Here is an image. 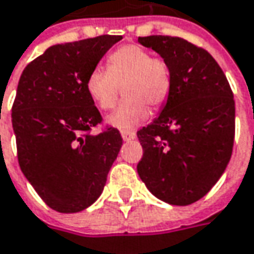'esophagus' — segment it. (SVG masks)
<instances>
[{
  "mask_svg": "<svg viewBox=\"0 0 254 254\" xmlns=\"http://www.w3.org/2000/svg\"><path fill=\"white\" fill-rule=\"evenodd\" d=\"M121 135H122L124 140H132V139L136 138V133L135 132H127V130H122Z\"/></svg>",
  "mask_w": 254,
  "mask_h": 254,
  "instance_id": "34e87169",
  "label": "esophagus"
}]
</instances>
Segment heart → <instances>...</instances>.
Listing matches in <instances>:
<instances>
[{"instance_id":"obj_1","label":"heart","mask_w":254,"mask_h":254,"mask_svg":"<svg viewBox=\"0 0 254 254\" xmlns=\"http://www.w3.org/2000/svg\"><path fill=\"white\" fill-rule=\"evenodd\" d=\"M106 69L94 68L86 76V92L102 111L115 106L121 88L127 101L108 118L112 127L132 130L149 116V107L158 109L166 104L172 91V73L163 58L152 57L138 45L115 50L105 64Z\"/></svg>"}]
</instances>
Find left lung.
<instances>
[{
    "label": "left lung",
    "instance_id": "1",
    "mask_svg": "<svg viewBox=\"0 0 254 254\" xmlns=\"http://www.w3.org/2000/svg\"><path fill=\"white\" fill-rule=\"evenodd\" d=\"M169 65L172 91L160 115L136 132L138 173L149 192L171 204L202 199L226 169L235 142V99L215 58L186 39L139 37Z\"/></svg>",
    "mask_w": 254,
    "mask_h": 254
}]
</instances>
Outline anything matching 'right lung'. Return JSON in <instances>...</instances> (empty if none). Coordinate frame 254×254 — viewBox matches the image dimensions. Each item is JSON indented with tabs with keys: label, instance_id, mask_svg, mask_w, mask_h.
<instances>
[{
	"label": "right lung",
	"instance_id": "obj_1",
	"mask_svg": "<svg viewBox=\"0 0 254 254\" xmlns=\"http://www.w3.org/2000/svg\"><path fill=\"white\" fill-rule=\"evenodd\" d=\"M121 35L58 44L22 72L12 104L18 163L51 209L76 213L101 196L122 146L86 92V76Z\"/></svg>",
	"mask_w": 254,
	"mask_h": 254
}]
</instances>
